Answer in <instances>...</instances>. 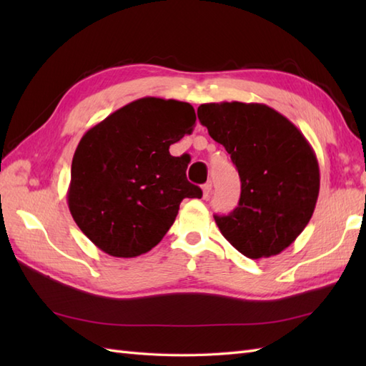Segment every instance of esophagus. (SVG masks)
Returning <instances> with one entry per match:
<instances>
[{
	"mask_svg": "<svg viewBox=\"0 0 366 366\" xmlns=\"http://www.w3.org/2000/svg\"><path fill=\"white\" fill-rule=\"evenodd\" d=\"M212 192V182L207 181L204 185H203V198H207L209 195H211Z\"/></svg>",
	"mask_w": 366,
	"mask_h": 366,
	"instance_id": "obj_1",
	"label": "esophagus"
}]
</instances>
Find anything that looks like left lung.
<instances>
[{
    "label": "left lung",
    "instance_id": "8db88e82",
    "mask_svg": "<svg viewBox=\"0 0 366 366\" xmlns=\"http://www.w3.org/2000/svg\"><path fill=\"white\" fill-rule=\"evenodd\" d=\"M198 119L231 155L242 184L234 211L214 217L223 237L252 259L282 253L305 229L320 195L312 144L264 104H203Z\"/></svg>",
    "mask_w": 366,
    "mask_h": 366
}]
</instances>
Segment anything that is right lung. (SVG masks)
<instances>
[{"label": "right lung", "instance_id": "add662e5", "mask_svg": "<svg viewBox=\"0 0 366 366\" xmlns=\"http://www.w3.org/2000/svg\"><path fill=\"white\" fill-rule=\"evenodd\" d=\"M187 102L143 97L91 127L76 146L67 204L92 244L114 258L149 252L174 223L184 198L203 192L187 181V160L169 146L195 127Z\"/></svg>", "mask_w": 366, "mask_h": 366}]
</instances>
